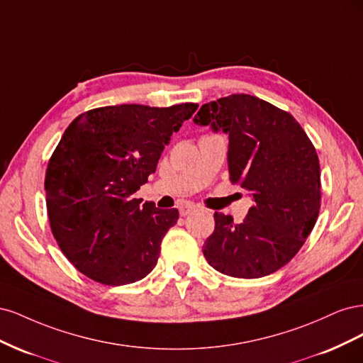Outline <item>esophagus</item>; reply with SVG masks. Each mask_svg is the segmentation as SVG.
<instances>
[{
	"mask_svg": "<svg viewBox=\"0 0 363 363\" xmlns=\"http://www.w3.org/2000/svg\"><path fill=\"white\" fill-rule=\"evenodd\" d=\"M179 211H180L182 216H186V215H189V213H192L195 211V204H192V203H182L179 206Z\"/></svg>",
	"mask_w": 363,
	"mask_h": 363,
	"instance_id": "obj_1",
	"label": "esophagus"
}]
</instances>
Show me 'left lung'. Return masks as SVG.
Here are the masks:
<instances>
[{"label":"left lung","instance_id":"1","mask_svg":"<svg viewBox=\"0 0 363 363\" xmlns=\"http://www.w3.org/2000/svg\"><path fill=\"white\" fill-rule=\"evenodd\" d=\"M194 121L228 133L230 182L255 200L240 224L215 212L203 255L230 277L269 276L300 251L320 215L316 150L291 113L252 95L233 94L203 104Z\"/></svg>","mask_w":363,"mask_h":363}]
</instances>
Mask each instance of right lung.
<instances>
[{
	"mask_svg": "<svg viewBox=\"0 0 363 363\" xmlns=\"http://www.w3.org/2000/svg\"><path fill=\"white\" fill-rule=\"evenodd\" d=\"M196 108L106 106L79 115L65 130L47 168V211L57 245L86 277L121 286L156 267L179 211L142 204L133 194Z\"/></svg>",
	"mask_w": 363,
	"mask_h": 363,
	"instance_id": "obj_1",
	"label": "right lung"
}]
</instances>
